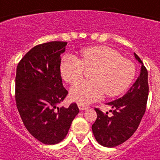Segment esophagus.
Here are the masks:
<instances>
[{
    "mask_svg": "<svg viewBox=\"0 0 160 160\" xmlns=\"http://www.w3.org/2000/svg\"><path fill=\"white\" fill-rule=\"evenodd\" d=\"M78 107H79V109L80 111H85V110H88L89 107H87V106H83V105H80V104H78Z\"/></svg>",
    "mask_w": 160,
    "mask_h": 160,
    "instance_id": "esophagus-1",
    "label": "esophagus"
}]
</instances>
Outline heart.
<instances>
[{
	"label": "heart",
	"mask_w": 160,
	"mask_h": 160,
	"mask_svg": "<svg viewBox=\"0 0 160 160\" xmlns=\"http://www.w3.org/2000/svg\"><path fill=\"white\" fill-rule=\"evenodd\" d=\"M82 59L65 55L60 72L66 82L74 84L83 77L84 68L93 69L91 80L76 83L70 90V98L80 105H88L100 100L106 92L109 97L123 93L132 84L136 67L132 61L110 47L94 46L84 49Z\"/></svg>",
	"instance_id": "b5f03b06"
}]
</instances>
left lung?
Returning <instances> with one entry per match:
<instances>
[{
	"label": "left lung",
	"instance_id": "8db88e82",
	"mask_svg": "<svg viewBox=\"0 0 160 160\" xmlns=\"http://www.w3.org/2000/svg\"><path fill=\"white\" fill-rule=\"evenodd\" d=\"M141 64L140 75L122 98L107 103L113 110L111 116L95 108L98 117L92 125V133L99 144L115 147L131 138L138 129L145 114L148 98V72L141 58L134 53Z\"/></svg>",
	"mask_w": 160,
	"mask_h": 160
}]
</instances>
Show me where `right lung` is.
Instances as JSON below:
<instances>
[{
  "label": "right lung",
  "mask_w": 160,
  "mask_h": 160,
  "mask_svg": "<svg viewBox=\"0 0 160 160\" xmlns=\"http://www.w3.org/2000/svg\"><path fill=\"white\" fill-rule=\"evenodd\" d=\"M68 42L51 41L33 47L18 62L15 100L24 126L46 145L63 140L78 113L76 103L58 107L68 92L62 85L61 56Z\"/></svg>",
  "instance_id": "add662e5"
}]
</instances>
